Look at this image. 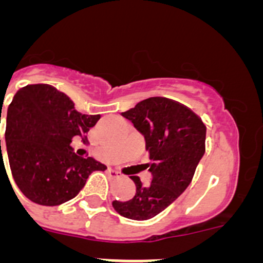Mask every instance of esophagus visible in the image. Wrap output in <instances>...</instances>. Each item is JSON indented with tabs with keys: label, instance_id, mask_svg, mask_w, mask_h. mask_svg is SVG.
Segmentation results:
<instances>
[{
	"label": "esophagus",
	"instance_id": "1",
	"mask_svg": "<svg viewBox=\"0 0 263 263\" xmlns=\"http://www.w3.org/2000/svg\"><path fill=\"white\" fill-rule=\"evenodd\" d=\"M110 174L113 176H121V173L120 171H117V170H110Z\"/></svg>",
	"mask_w": 263,
	"mask_h": 263
}]
</instances>
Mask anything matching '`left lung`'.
<instances>
[{
	"instance_id": "obj_1",
	"label": "left lung",
	"mask_w": 263,
	"mask_h": 263,
	"mask_svg": "<svg viewBox=\"0 0 263 263\" xmlns=\"http://www.w3.org/2000/svg\"><path fill=\"white\" fill-rule=\"evenodd\" d=\"M145 137L152 183L143 185L138 176L136 195L127 201H113V208L126 218L148 220L174 203L190 185L205 153L206 127L190 108L166 97H150L121 113Z\"/></svg>"
}]
</instances>
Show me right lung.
Here are the masks:
<instances>
[{"mask_svg": "<svg viewBox=\"0 0 263 263\" xmlns=\"http://www.w3.org/2000/svg\"><path fill=\"white\" fill-rule=\"evenodd\" d=\"M99 120L100 115L79 113L66 93L48 84L18 90L8 108L5 141L14 182L27 199L59 205L73 199L93 171L106 168L71 147L72 138L84 139ZM2 162L1 150L0 166Z\"/></svg>", "mask_w": 263, "mask_h": 263, "instance_id": "obj_1", "label": "right lung"}]
</instances>
